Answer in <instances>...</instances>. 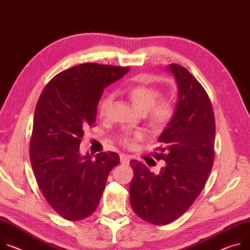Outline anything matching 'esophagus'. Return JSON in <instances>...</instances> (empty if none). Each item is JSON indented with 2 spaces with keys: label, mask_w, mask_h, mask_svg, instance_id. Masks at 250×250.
<instances>
[{
  "label": "esophagus",
  "mask_w": 250,
  "mask_h": 250,
  "mask_svg": "<svg viewBox=\"0 0 250 250\" xmlns=\"http://www.w3.org/2000/svg\"><path fill=\"white\" fill-rule=\"evenodd\" d=\"M120 158H121V163L124 164V165H128L129 164V157L126 155V154H121L120 155Z\"/></svg>",
  "instance_id": "esophagus-1"
}]
</instances>
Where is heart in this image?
Instances as JSON below:
<instances>
[{
	"instance_id": "b5f03b06",
	"label": "heart",
	"mask_w": 250,
	"mask_h": 250,
	"mask_svg": "<svg viewBox=\"0 0 250 250\" xmlns=\"http://www.w3.org/2000/svg\"><path fill=\"white\" fill-rule=\"evenodd\" d=\"M122 93L125 95L133 106L142 113H148L150 122L158 126H163L168 124L175 113V104L168 100L158 101L161 93L152 86L146 84H135L122 89ZM112 96L105 95L99 104V113L101 117H104L111 104ZM141 134L130 135L124 133L121 137V142L130 147L133 146L134 141L140 140Z\"/></svg>"
}]
</instances>
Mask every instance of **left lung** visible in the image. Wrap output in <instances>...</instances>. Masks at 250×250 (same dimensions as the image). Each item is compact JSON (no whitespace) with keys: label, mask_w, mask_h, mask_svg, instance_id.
I'll return each instance as SVG.
<instances>
[{"label":"left lung","mask_w":250,"mask_h":250,"mask_svg":"<svg viewBox=\"0 0 250 250\" xmlns=\"http://www.w3.org/2000/svg\"><path fill=\"white\" fill-rule=\"evenodd\" d=\"M166 70L178 92L174 116L157 140L163 145L161 153H154L166 166L155 174L141 162H130V206L141 218L156 225L172 222L191 207L214 160L215 121L206 89L184 66L168 64Z\"/></svg>","instance_id":"obj_1"}]
</instances>
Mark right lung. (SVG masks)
Segmentation results:
<instances>
[{
	"label": "right lung",
	"instance_id": "right-lung-1",
	"mask_svg": "<svg viewBox=\"0 0 250 250\" xmlns=\"http://www.w3.org/2000/svg\"><path fill=\"white\" fill-rule=\"evenodd\" d=\"M128 72L93 62L73 66L53 78L37 103L31 164L44 198L64 219L80 220L96 210L108 173L120 164L117 152L83 155L80 144L84 129L96 124L104 88Z\"/></svg>",
	"mask_w": 250,
	"mask_h": 250
}]
</instances>
